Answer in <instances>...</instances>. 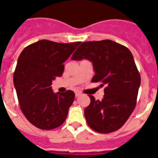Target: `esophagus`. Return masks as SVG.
Listing matches in <instances>:
<instances>
[{
  "label": "esophagus",
  "mask_w": 158,
  "mask_h": 158,
  "mask_svg": "<svg viewBox=\"0 0 158 158\" xmlns=\"http://www.w3.org/2000/svg\"><path fill=\"white\" fill-rule=\"evenodd\" d=\"M81 95V93H79V92H75V96H79Z\"/></svg>",
  "instance_id": "obj_1"
}]
</instances>
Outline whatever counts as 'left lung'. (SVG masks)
I'll use <instances>...</instances> for the list:
<instances>
[{
    "label": "left lung",
    "mask_w": 158,
    "mask_h": 158,
    "mask_svg": "<svg viewBox=\"0 0 158 158\" xmlns=\"http://www.w3.org/2000/svg\"><path fill=\"white\" fill-rule=\"evenodd\" d=\"M89 60L95 75L93 82L104 88L102 100L89 95L90 104L85 109L88 125L96 132L111 133L123 126L136 106L141 77L127 47L109 40L85 42L72 60Z\"/></svg>",
    "instance_id": "left-lung-1"
}]
</instances>
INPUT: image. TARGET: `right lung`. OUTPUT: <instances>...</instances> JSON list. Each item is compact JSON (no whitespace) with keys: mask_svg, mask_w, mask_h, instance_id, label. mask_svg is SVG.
<instances>
[{"mask_svg":"<svg viewBox=\"0 0 158 158\" xmlns=\"http://www.w3.org/2000/svg\"><path fill=\"white\" fill-rule=\"evenodd\" d=\"M81 42L61 43L43 40L25 47L18 58L13 82L19 107L27 120L42 130L61 126L74 100L71 90L54 93L52 81Z\"/></svg>","mask_w":158,"mask_h":158,"instance_id":"add662e5","label":"right lung"}]
</instances>
